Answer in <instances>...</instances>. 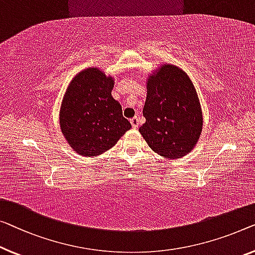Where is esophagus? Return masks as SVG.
I'll list each match as a JSON object with an SVG mask.
<instances>
[{
	"mask_svg": "<svg viewBox=\"0 0 255 255\" xmlns=\"http://www.w3.org/2000/svg\"><path fill=\"white\" fill-rule=\"evenodd\" d=\"M130 124L132 128H137L138 127V118L137 117H134L132 119H130Z\"/></svg>",
	"mask_w": 255,
	"mask_h": 255,
	"instance_id": "1",
	"label": "esophagus"
}]
</instances>
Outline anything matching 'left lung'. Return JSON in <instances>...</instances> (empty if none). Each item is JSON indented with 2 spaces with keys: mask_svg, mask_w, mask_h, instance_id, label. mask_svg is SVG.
Returning <instances> with one entry per match:
<instances>
[{
  "mask_svg": "<svg viewBox=\"0 0 255 255\" xmlns=\"http://www.w3.org/2000/svg\"><path fill=\"white\" fill-rule=\"evenodd\" d=\"M145 124L138 131L152 151L178 159L193 150L203 130V111L189 75L178 66L162 64L146 78Z\"/></svg>",
  "mask_w": 255,
  "mask_h": 255,
  "instance_id": "1",
  "label": "left lung"
}]
</instances>
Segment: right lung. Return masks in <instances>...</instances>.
Listing matches in <instances>:
<instances>
[{
    "label": "right lung",
    "instance_id": "right-lung-1",
    "mask_svg": "<svg viewBox=\"0 0 255 255\" xmlns=\"http://www.w3.org/2000/svg\"><path fill=\"white\" fill-rule=\"evenodd\" d=\"M115 79L98 67L80 71L68 83L59 110V126L72 150L96 157L116 145L131 128L112 97Z\"/></svg>",
    "mask_w": 255,
    "mask_h": 255
}]
</instances>
